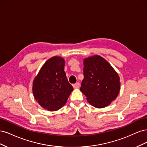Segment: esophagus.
<instances>
[{"label":"esophagus","instance_id":"obj_1","mask_svg":"<svg viewBox=\"0 0 147 147\" xmlns=\"http://www.w3.org/2000/svg\"><path fill=\"white\" fill-rule=\"evenodd\" d=\"M73 87L74 88H78L79 87H80V83H75V84H73Z\"/></svg>","mask_w":147,"mask_h":147}]
</instances>
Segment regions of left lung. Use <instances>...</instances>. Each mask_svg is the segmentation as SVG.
Listing matches in <instances>:
<instances>
[{
    "mask_svg": "<svg viewBox=\"0 0 147 147\" xmlns=\"http://www.w3.org/2000/svg\"><path fill=\"white\" fill-rule=\"evenodd\" d=\"M84 78L81 91L88 102L96 108L110 104L120 90L119 78L111 65L100 56H93L83 61Z\"/></svg>",
    "mask_w": 147,
    "mask_h": 147,
    "instance_id": "8db88e82",
    "label": "left lung"
}]
</instances>
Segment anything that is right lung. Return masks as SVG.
I'll return each mask as SVG.
<instances>
[{"label":"right lung","mask_w":147,"mask_h":147,"mask_svg":"<svg viewBox=\"0 0 147 147\" xmlns=\"http://www.w3.org/2000/svg\"><path fill=\"white\" fill-rule=\"evenodd\" d=\"M64 65L63 58L51 57L43 65L33 82L35 99L40 105L49 111L63 107L74 90L66 77Z\"/></svg>","instance_id":"add662e5"}]
</instances>
